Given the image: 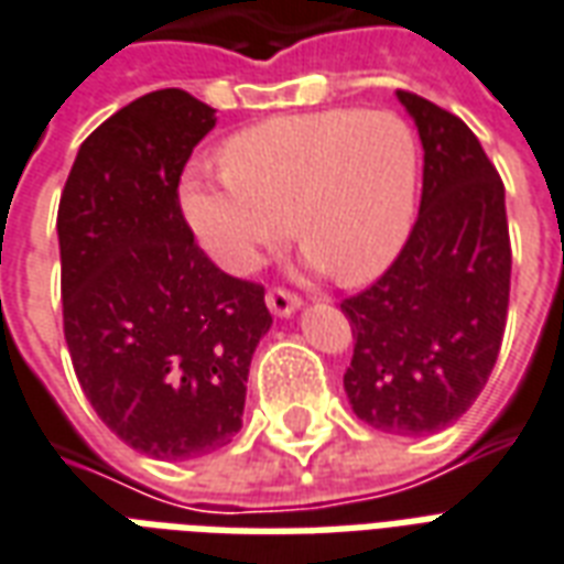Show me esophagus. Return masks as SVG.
Segmentation results:
<instances>
[{"label":"esophagus","instance_id":"esophagus-1","mask_svg":"<svg viewBox=\"0 0 564 564\" xmlns=\"http://www.w3.org/2000/svg\"><path fill=\"white\" fill-rule=\"evenodd\" d=\"M300 303H303V300H300L297 294L285 291V288H273V291H267V306H270V312H273L276 317H288L291 312H297Z\"/></svg>","mask_w":564,"mask_h":564}]
</instances>
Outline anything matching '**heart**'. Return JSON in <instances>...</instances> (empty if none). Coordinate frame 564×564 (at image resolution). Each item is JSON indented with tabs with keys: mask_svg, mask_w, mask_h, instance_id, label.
Segmentation results:
<instances>
[{
	"mask_svg": "<svg viewBox=\"0 0 564 564\" xmlns=\"http://www.w3.org/2000/svg\"><path fill=\"white\" fill-rule=\"evenodd\" d=\"M219 175L189 172L181 210L228 273H252L288 223L338 282L383 273L413 226L419 142L395 112L324 109L267 118L219 148Z\"/></svg>",
	"mask_w": 564,
	"mask_h": 564,
	"instance_id": "1",
	"label": "heart"
}]
</instances>
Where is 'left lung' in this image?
<instances>
[{
  "mask_svg": "<svg viewBox=\"0 0 564 564\" xmlns=\"http://www.w3.org/2000/svg\"><path fill=\"white\" fill-rule=\"evenodd\" d=\"M425 148L422 205L387 273L341 300L345 371L366 425L425 437L464 416L499 357L511 288L506 186L458 116L398 91Z\"/></svg>",
  "mask_w": 564,
  "mask_h": 564,
  "instance_id": "8db88e82",
  "label": "left lung"
}]
</instances>
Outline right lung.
I'll return each mask as SVG.
<instances>
[{
  "label": "right lung",
  "mask_w": 564,
  "mask_h": 564,
  "mask_svg": "<svg viewBox=\"0 0 564 564\" xmlns=\"http://www.w3.org/2000/svg\"><path fill=\"white\" fill-rule=\"evenodd\" d=\"M217 109L160 88L79 145L58 202L62 312L76 380L104 425L160 460L231 443L273 317L264 285L223 273L177 184Z\"/></svg>",
  "instance_id": "right-lung-1"
}]
</instances>
